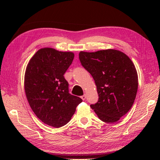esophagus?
I'll return each mask as SVG.
<instances>
[{"label": "esophagus", "instance_id": "obj_1", "mask_svg": "<svg viewBox=\"0 0 160 160\" xmlns=\"http://www.w3.org/2000/svg\"><path fill=\"white\" fill-rule=\"evenodd\" d=\"M81 98H82V100H85V99H86V95L84 94L83 96H81Z\"/></svg>", "mask_w": 160, "mask_h": 160}]
</instances>
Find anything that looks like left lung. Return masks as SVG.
<instances>
[{"instance_id":"obj_1","label":"left lung","mask_w":160,"mask_h":160,"mask_svg":"<svg viewBox=\"0 0 160 160\" xmlns=\"http://www.w3.org/2000/svg\"><path fill=\"white\" fill-rule=\"evenodd\" d=\"M82 65L92 76L98 102L90 105L100 120L113 123L127 113L136 97L138 76L131 60L120 51L80 52Z\"/></svg>"}]
</instances>
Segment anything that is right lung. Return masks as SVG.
<instances>
[{"label": "right lung", "mask_w": 160, "mask_h": 160, "mask_svg": "<svg viewBox=\"0 0 160 160\" xmlns=\"http://www.w3.org/2000/svg\"><path fill=\"white\" fill-rule=\"evenodd\" d=\"M73 58V52L47 47L39 49L26 68L27 99L38 118L51 127L59 128L67 124L82 102L69 93V84L64 78Z\"/></svg>", "instance_id": "add662e5"}]
</instances>
